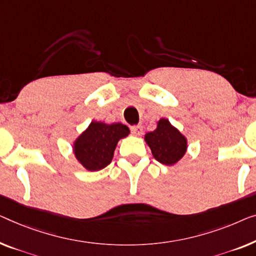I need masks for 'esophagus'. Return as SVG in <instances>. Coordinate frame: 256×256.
<instances>
[{"label":"esophagus","instance_id":"esophagus-1","mask_svg":"<svg viewBox=\"0 0 256 256\" xmlns=\"http://www.w3.org/2000/svg\"><path fill=\"white\" fill-rule=\"evenodd\" d=\"M143 132V128L142 126H132V134H134L135 136H140Z\"/></svg>","mask_w":256,"mask_h":256}]
</instances>
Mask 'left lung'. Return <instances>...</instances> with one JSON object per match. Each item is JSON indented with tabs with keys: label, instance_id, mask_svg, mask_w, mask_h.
Here are the masks:
<instances>
[{
	"label": "left lung",
	"instance_id": "1",
	"mask_svg": "<svg viewBox=\"0 0 256 256\" xmlns=\"http://www.w3.org/2000/svg\"><path fill=\"white\" fill-rule=\"evenodd\" d=\"M156 160L166 166L176 165L187 152V137L171 124L162 118L157 121V128L144 135Z\"/></svg>",
	"mask_w": 256,
	"mask_h": 256
}]
</instances>
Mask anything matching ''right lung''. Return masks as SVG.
<instances>
[{"label": "right lung", "instance_id": "add662e5", "mask_svg": "<svg viewBox=\"0 0 256 256\" xmlns=\"http://www.w3.org/2000/svg\"><path fill=\"white\" fill-rule=\"evenodd\" d=\"M130 134L127 126L92 121L72 143V154L85 170L97 172L112 162L118 142Z\"/></svg>", "mask_w": 256, "mask_h": 256}]
</instances>
